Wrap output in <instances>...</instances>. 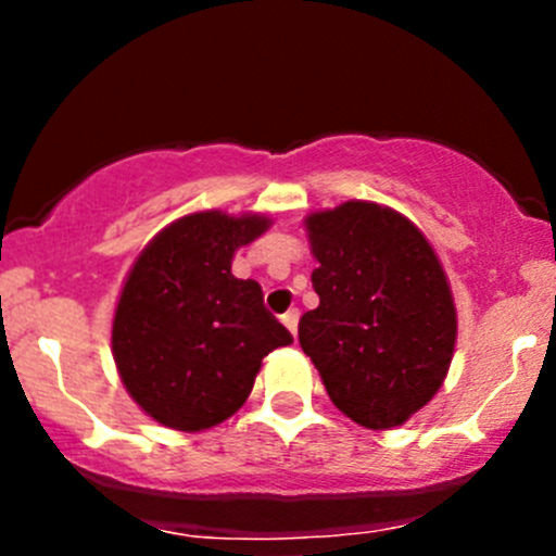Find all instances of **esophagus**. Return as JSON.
Listing matches in <instances>:
<instances>
[{"label": "esophagus", "instance_id": "obj_1", "mask_svg": "<svg viewBox=\"0 0 556 556\" xmlns=\"http://www.w3.org/2000/svg\"><path fill=\"white\" fill-rule=\"evenodd\" d=\"M282 325L290 330V333H293V339H295V333H299V309L285 312L282 314Z\"/></svg>", "mask_w": 556, "mask_h": 556}]
</instances>
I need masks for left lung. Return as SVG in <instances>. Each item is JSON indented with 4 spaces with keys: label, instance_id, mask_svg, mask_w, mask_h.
Returning <instances> with one entry per match:
<instances>
[{
    "label": "left lung",
    "instance_id": "8db88e82",
    "mask_svg": "<svg viewBox=\"0 0 556 556\" xmlns=\"http://www.w3.org/2000/svg\"><path fill=\"white\" fill-rule=\"evenodd\" d=\"M317 309L299 323L339 412L371 430L406 422L444 384L457 312L439 255L412 220L371 201L306 217Z\"/></svg>",
    "mask_w": 556,
    "mask_h": 556
}]
</instances>
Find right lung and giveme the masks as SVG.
<instances>
[{
	"label": "right lung",
	"mask_w": 556,
	"mask_h": 556,
	"mask_svg": "<svg viewBox=\"0 0 556 556\" xmlns=\"http://www.w3.org/2000/svg\"><path fill=\"white\" fill-rule=\"evenodd\" d=\"M271 220L195 212L166 226L128 271L112 319V357L128 395L166 428L206 430L242 408L263 357L293 336L263 306L233 252Z\"/></svg>",
	"instance_id": "add662e5"
}]
</instances>
